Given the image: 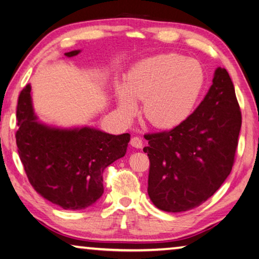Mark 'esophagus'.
<instances>
[{"mask_svg": "<svg viewBox=\"0 0 259 259\" xmlns=\"http://www.w3.org/2000/svg\"><path fill=\"white\" fill-rule=\"evenodd\" d=\"M130 144H131V146H134L136 148H142L143 147V139L138 137V136H135V137L131 138Z\"/></svg>", "mask_w": 259, "mask_h": 259, "instance_id": "34e87169", "label": "esophagus"}]
</instances>
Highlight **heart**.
<instances>
[{
	"label": "heart",
	"mask_w": 259,
	"mask_h": 259,
	"mask_svg": "<svg viewBox=\"0 0 259 259\" xmlns=\"http://www.w3.org/2000/svg\"><path fill=\"white\" fill-rule=\"evenodd\" d=\"M204 84L198 61L177 54L150 57L130 69L125 84L117 87L125 117L137 112L135 99L144 100L143 115L159 129L176 126L190 115Z\"/></svg>",
	"instance_id": "obj_1"
}]
</instances>
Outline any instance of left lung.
<instances>
[{"label":"left lung","mask_w":259,"mask_h":259,"mask_svg":"<svg viewBox=\"0 0 259 259\" xmlns=\"http://www.w3.org/2000/svg\"><path fill=\"white\" fill-rule=\"evenodd\" d=\"M242 123L233 82L218 67L198 108L171 130L146 134L147 192L163 211L199 207L214 194L234 164Z\"/></svg>","instance_id":"obj_1"}]
</instances>
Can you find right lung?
<instances>
[{
	"instance_id": "1",
	"label": "right lung",
	"mask_w": 259,
	"mask_h": 259,
	"mask_svg": "<svg viewBox=\"0 0 259 259\" xmlns=\"http://www.w3.org/2000/svg\"><path fill=\"white\" fill-rule=\"evenodd\" d=\"M17 124L16 143L30 185L46 200L66 210L85 209L103 195L104 170L124 156L130 140L129 134L115 136L88 126L58 129L40 123L29 84L18 97Z\"/></svg>"
}]
</instances>
